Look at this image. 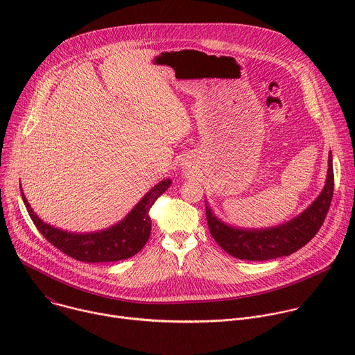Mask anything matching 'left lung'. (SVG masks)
Here are the masks:
<instances>
[{"label":"left lung","instance_id":"left-lung-1","mask_svg":"<svg viewBox=\"0 0 355 355\" xmlns=\"http://www.w3.org/2000/svg\"><path fill=\"white\" fill-rule=\"evenodd\" d=\"M334 191L331 156L324 189L313 204L285 225L264 230L233 229L215 218L207 207V220L212 237L230 256L240 260L264 261L285 257L309 243L322 227L329 212Z\"/></svg>","mask_w":355,"mask_h":355}]
</instances>
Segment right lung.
Instances as JSON below:
<instances>
[{"mask_svg": "<svg viewBox=\"0 0 355 355\" xmlns=\"http://www.w3.org/2000/svg\"><path fill=\"white\" fill-rule=\"evenodd\" d=\"M170 184V180L157 184L118 225L104 232L88 234L67 233L44 223L32 211L24 193L22 199L32 222L42 236L66 256L84 263H111L130 259L143 248L151 232L150 208L155 205L157 198L167 191Z\"/></svg>", "mask_w": 355, "mask_h": 355, "instance_id": "add662e5", "label": "right lung"}]
</instances>
